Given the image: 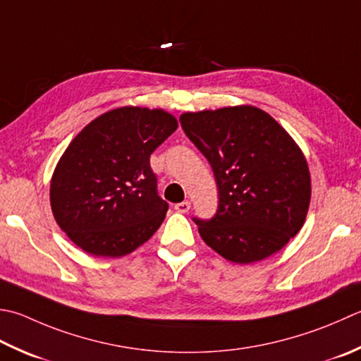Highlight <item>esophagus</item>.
I'll use <instances>...</instances> for the list:
<instances>
[{
	"label": "esophagus",
	"mask_w": 361,
	"mask_h": 361,
	"mask_svg": "<svg viewBox=\"0 0 361 361\" xmlns=\"http://www.w3.org/2000/svg\"><path fill=\"white\" fill-rule=\"evenodd\" d=\"M175 211H178V213H188V211L190 209V202H181V203H176L173 204Z\"/></svg>",
	"instance_id": "34e87169"
}]
</instances>
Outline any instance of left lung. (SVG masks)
I'll return each instance as SVG.
<instances>
[{
  "label": "left lung",
  "instance_id": "1",
  "mask_svg": "<svg viewBox=\"0 0 361 361\" xmlns=\"http://www.w3.org/2000/svg\"><path fill=\"white\" fill-rule=\"evenodd\" d=\"M180 122L219 188L216 216L194 219L203 241L238 264L283 249L303 227L312 199L308 162L295 140L250 104L185 112Z\"/></svg>",
  "mask_w": 361,
  "mask_h": 361
}]
</instances>
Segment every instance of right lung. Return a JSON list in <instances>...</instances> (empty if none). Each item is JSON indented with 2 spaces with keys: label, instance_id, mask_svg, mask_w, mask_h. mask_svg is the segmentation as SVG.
I'll return each instance as SVG.
<instances>
[{
  "label": "right lung",
  "instance_id": "1",
  "mask_svg": "<svg viewBox=\"0 0 361 361\" xmlns=\"http://www.w3.org/2000/svg\"><path fill=\"white\" fill-rule=\"evenodd\" d=\"M178 128L164 109L122 106L92 120L62 153L49 183L56 222L80 249L118 258L159 228L169 209L150 154Z\"/></svg>",
  "mask_w": 361,
  "mask_h": 361
}]
</instances>
